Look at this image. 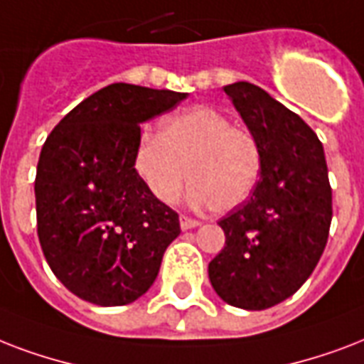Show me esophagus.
Returning a JSON list of instances; mask_svg holds the SVG:
<instances>
[{"label": "esophagus", "instance_id": "esophagus-1", "mask_svg": "<svg viewBox=\"0 0 364 364\" xmlns=\"http://www.w3.org/2000/svg\"><path fill=\"white\" fill-rule=\"evenodd\" d=\"M199 224H201V222L193 220L190 216H184V214L180 216V228H182V230H193V228H197Z\"/></svg>", "mask_w": 364, "mask_h": 364}]
</instances>
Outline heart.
<instances>
[{
	"label": "heart",
	"mask_w": 364,
	"mask_h": 364,
	"mask_svg": "<svg viewBox=\"0 0 364 364\" xmlns=\"http://www.w3.org/2000/svg\"><path fill=\"white\" fill-rule=\"evenodd\" d=\"M132 163L151 196L165 205L178 199L190 171L191 205H210L218 213L247 201L262 174L256 138L210 106L168 115L161 121V134L144 132Z\"/></svg>",
	"instance_id": "heart-1"
}]
</instances>
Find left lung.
<instances>
[{
	"label": "left lung",
	"mask_w": 364,
	"mask_h": 364,
	"mask_svg": "<svg viewBox=\"0 0 364 364\" xmlns=\"http://www.w3.org/2000/svg\"><path fill=\"white\" fill-rule=\"evenodd\" d=\"M262 151L249 201L222 218L226 245L208 264L216 294L241 309H267L314 273L332 220L323 144L300 115L249 81L224 87Z\"/></svg>",
	"instance_id": "8db88e82"
}]
</instances>
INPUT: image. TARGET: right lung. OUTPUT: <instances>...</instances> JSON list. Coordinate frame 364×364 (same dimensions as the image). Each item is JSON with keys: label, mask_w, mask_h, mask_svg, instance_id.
<instances>
[{"label": "right lung", "mask_w": 364, "mask_h": 364, "mask_svg": "<svg viewBox=\"0 0 364 364\" xmlns=\"http://www.w3.org/2000/svg\"><path fill=\"white\" fill-rule=\"evenodd\" d=\"M188 92L112 83L53 129L36 173L38 237L45 260L75 296L125 306L148 292L178 214L157 201L134 171L140 125Z\"/></svg>", "instance_id": "1"}]
</instances>
